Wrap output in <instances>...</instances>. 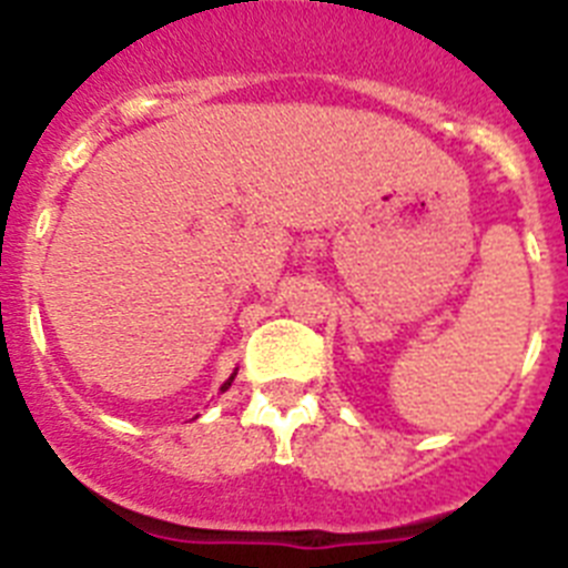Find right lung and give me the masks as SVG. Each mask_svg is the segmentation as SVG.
<instances>
[{
	"label": "right lung",
	"instance_id": "1",
	"mask_svg": "<svg viewBox=\"0 0 568 568\" xmlns=\"http://www.w3.org/2000/svg\"><path fill=\"white\" fill-rule=\"evenodd\" d=\"M233 378H235V373H233V375H230V378H227V384H224V386H222V389H227V386H230V384H233Z\"/></svg>",
	"mask_w": 568,
	"mask_h": 568
}]
</instances>
